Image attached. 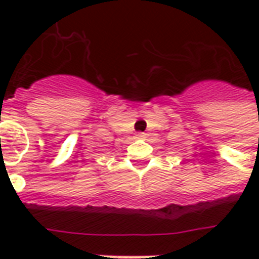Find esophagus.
Returning <instances> with one entry per match:
<instances>
[{"instance_id": "esophagus-1", "label": "esophagus", "mask_w": 259, "mask_h": 259, "mask_svg": "<svg viewBox=\"0 0 259 259\" xmlns=\"http://www.w3.org/2000/svg\"><path fill=\"white\" fill-rule=\"evenodd\" d=\"M137 136L140 138H141V137H144V136H145V133H142V132H140V133H137Z\"/></svg>"}]
</instances>
